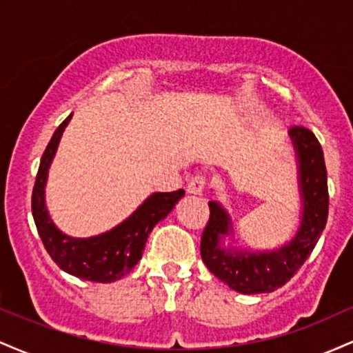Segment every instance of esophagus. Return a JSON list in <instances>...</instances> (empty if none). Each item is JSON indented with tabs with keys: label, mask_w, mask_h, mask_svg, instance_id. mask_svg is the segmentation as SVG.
Instances as JSON below:
<instances>
[{
	"label": "esophagus",
	"mask_w": 353,
	"mask_h": 353,
	"mask_svg": "<svg viewBox=\"0 0 353 353\" xmlns=\"http://www.w3.org/2000/svg\"><path fill=\"white\" fill-rule=\"evenodd\" d=\"M208 185V177L202 176V174H196V176L190 177L188 184V192L189 194H202V190Z\"/></svg>",
	"instance_id": "34e87169"
}]
</instances>
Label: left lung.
Segmentation results:
<instances>
[{
    "mask_svg": "<svg viewBox=\"0 0 353 353\" xmlns=\"http://www.w3.org/2000/svg\"><path fill=\"white\" fill-rule=\"evenodd\" d=\"M299 163V188L302 197L301 228L290 242L275 250L225 249L221 239L232 229L229 214L210 201V217L201 239V257L219 281L241 294L274 292L297 274L317 245L329 216V188L322 145L303 125L289 131Z\"/></svg>",
    "mask_w": 353,
    "mask_h": 353,
    "instance_id": "1",
    "label": "left lung"
}]
</instances>
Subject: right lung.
<instances>
[{
	"label": "right lung",
	"mask_w": 353,
	"mask_h": 353,
	"mask_svg": "<svg viewBox=\"0 0 353 353\" xmlns=\"http://www.w3.org/2000/svg\"><path fill=\"white\" fill-rule=\"evenodd\" d=\"M71 116L59 124L50 144L44 149L31 196V210L44 249L59 269L83 281L111 283L131 272L132 267L139 262L154 225L171 212L177 201L184 196V190L151 194L124 222L99 236L78 239L63 234L48 214L44 204V188L48 169Z\"/></svg>",
	"instance_id": "obj_1"
}]
</instances>
